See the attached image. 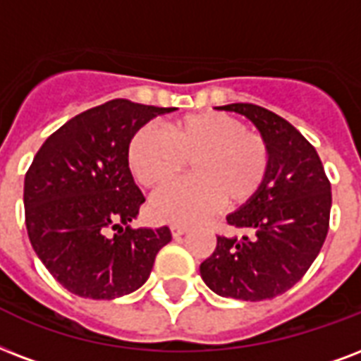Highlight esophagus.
I'll return each mask as SVG.
<instances>
[{
  "label": "esophagus",
  "instance_id": "esophagus-1",
  "mask_svg": "<svg viewBox=\"0 0 361 361\" xmlns=\"http://www.w3.org/2000/svg\"><path fill=\"white\" fill-rule=\"evenodd\" d=\"M170 231H172V236H174V238H180V236H183L187 231H189V227H185V225H172Z\"/></svg>",
  "mask_w": 361,
  "mask_h": 361
}]
</instances>
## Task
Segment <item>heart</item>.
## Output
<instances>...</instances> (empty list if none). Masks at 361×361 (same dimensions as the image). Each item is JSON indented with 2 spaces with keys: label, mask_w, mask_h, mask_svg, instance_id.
<instances>
[{
  "label": "heart",
  "mask_w": 361,
  "mask_h": 361,
  "mask_svg": "<svg viewBox=\"0 0 361 361\" xmlns=\"http://www.w3.org/2000/svg\"><path fill=\"white\" fill-rule=\"evenodd\" d=\"M126 161L136 180L161 189L192 162L195 180L157 192L151 212L169 224H197L219 206H242L259 192L271 166V147L259 132L231 115L202 111L181 117L164 134L153 125L132 134Z\"/></svg>",
  "instance_id": "1"
}]
</instances>
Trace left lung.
I'll return each mask as SVG.
<instances>
[{"instance_id":"left-lung-1","label":"left lung","mask_w":361,"mask_h":361,"mask_svg":"<svg viewBox=\"0 0 361 361\" xmlns=\"http://www.w3.org/2000/svg\"><path fill=\"white\" fill-rule=\"evenodd\" d=\"M252 121L271 147L269 174L254 199L227 216L244 231L217 236L200 276L214 293L240 301H265L299 282L320 254L331 212V183L316 149L295 126L255 104H229Z\"/></svg>"}]
</instances>
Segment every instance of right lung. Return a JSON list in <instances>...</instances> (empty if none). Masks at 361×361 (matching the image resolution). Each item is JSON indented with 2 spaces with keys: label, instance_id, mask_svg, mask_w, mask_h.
Instances as JSON below:
<instances>
[{
  "label": "right lung",
  "instance_id": "1",
  "mask_svg": "<svg viewBox=\"0 0 361 361\" xmlns=\"http://www.w3.org/2000/svg\"><path fill=\"white\" fill-rule=\"evenodd\" d=\"M170 111L174 107L109 100L75 115L35 153L24 178L27 236L71 293L128 295L145 284L159 250L172 240L169 227L128 225L145 199L126 161L132 134Z\"/></svg>",
  "mask_w": 361,
  "mask_h": 361
}]
</instances>
